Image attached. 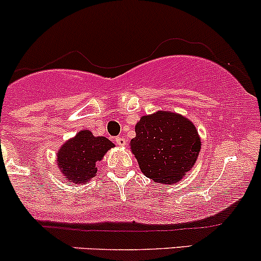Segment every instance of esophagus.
Here are the masks:
<instances>
[{
    "label": "esophagus",
    "instance_id": "1",
    "mask_svg": "<svg viewBox=\"0 0 261 261\" xmlns=\"http://www.w3.org/2000/svg\"><path fill=\"white\" fill-rule=\"evenodd\" d=\"M115 140H116V144L119 146H125V144H127V140L123 138V137H117Z\"/></svg>",
    "mask_w": 261,
    "mask_h": 261
}]
</instances>
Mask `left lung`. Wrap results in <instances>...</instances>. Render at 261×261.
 <instances>
[{"label":"left lung","instance_id":"left-lung-1","mask_svg":"<svg viewBox=\"0 0 261 261\" xmlns=\"http://www.w3.org/2000/svg\"><path fill=\"white\" fill-rule=\"evenodd\" d=\"M129 145L146 177L171 185L194 168L201 150V138L189 118L169 111H156L140 117Z\"/></svg>","mask_w":261,"mask_h":261}]
</instances>
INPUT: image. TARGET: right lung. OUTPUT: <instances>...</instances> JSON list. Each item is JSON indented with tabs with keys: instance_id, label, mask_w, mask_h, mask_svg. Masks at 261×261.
I'll list each match as a JSON object with an SVG mask.
<instances>
[{
	"instance_id": "right-lung-1",
	"label": "right lung",
	"mask_w": 261,
	"mask_h": 261,
	"mask_svg": "<svg viewBox=\"0 0 261 261\" xmlns=\"http://www.w3.org/2000/svg\"><path fill=\"white\" fill-rule=\"evenodd\" d=\"M111 148L115 144L106 137H95L89 129L80 130L57 151L58 168L69 182L86 184L96 176V164Z\"/></svg>"
}]
</instances>
